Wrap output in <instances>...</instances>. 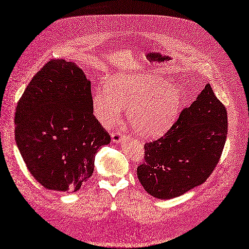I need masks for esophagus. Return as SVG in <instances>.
I'll return each mask as SVG.
<instances>
[{"label": "esophagus", "instance_id": "34e87169", "mask_svg": "<svg viewBox=\"0 0 249 249\" xmlns=\"http://www.w3.org/2000/svg\"><path fill=\"white\" fill-rule=\"evenodd\" d=\"M122 137H123V132L120 131V129H116L115 132L111 134V138L114 143H118V142L122 140Z\"/></svg>", "mask_w": 249, "mask_h": 249}]
</instances>
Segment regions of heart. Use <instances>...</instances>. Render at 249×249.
I'll use <instances>...</instances> for the list:
<instances>
[{"instance_id":"obj_1","label":"heart","mask_w":249,"mask_h":249,"mask_svg":"<svg viewBox=\"0 0 249 249\" xmlns=\"http://www.w3.org/2000/svg\"><path fill=\"white\" fill-rule=\"evenodd\" d=\"M179 106L178 90L167 80L149 74H116L92 96V109L100 124L110 126L122 108H127L129 124L147 138L166 131Z\"/></svg>"}]
</instances>
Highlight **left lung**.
<instances>
[{"label": "left lung", "mask_w": 249, "mask_h": 249, "mask_svg": "<svg viewBox=\"0 0 249 249\" xmlns=\"http://www.w3.org/2000/svg\"><path fill=\"white\" fill-rule=\"evenodd\" d=\"M227 133L226 107L207 84L167 133L145 144L137 169L141 184L151 196L168 199L204 183L217 166Z\"/></svg>", "instance_id": "1"}]
</instances>
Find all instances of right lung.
<instances>
[{
    "mask_svg": "<svg viewBox=\"0 0 249 249\" xmlns=\"http://www.w3.org/2000/svg\"><path fill=\"white\" fill-rule=\"evenodd\" d=\"M15 141L31 175L57 192L79 191L110 136L93 114L91 83L74 63L51 60L18 101Z\"/></svg>",
    "mask_w": 249,
    "mask_h": 249,
    "instance_id": "add662e5",
    "label": "right lung"
}]
</instances>
